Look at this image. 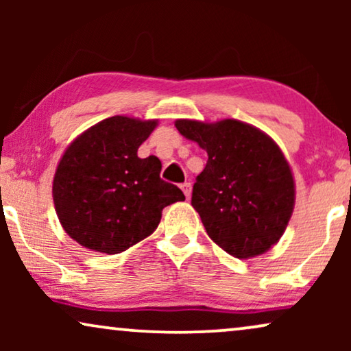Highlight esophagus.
I'll list each match as a JSON object with an SVG mask.
<instances>
[{"label": "esophagus", "mask_w": 351, "mask_h": 351, "mask_svg": "<svg viewBox=\"0 0 351 351\" xmlns=\"http://www.w3.org/2000/svg\"><path fill=\"white\" fill-rule=\"evenodd\" d=\"M180 189H182V191H184V195L186 196V199H189L191 195V184H189V182H186V184H182Z\"/></svg>", "instance_id": "obj_1"}]
</instances>
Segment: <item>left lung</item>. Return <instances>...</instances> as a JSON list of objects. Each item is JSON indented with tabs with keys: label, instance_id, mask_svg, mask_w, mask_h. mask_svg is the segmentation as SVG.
I'll return each instance as SVG.
<instances>
[{
	"label": "left lung",
	"instance_id": "obj_1",
	"mask_svg": "<svg viewBox=\"0 0 351 351\" xmlns=\"http://www.w3.org/2000/svg\"><path fill=\"white\" fill-rule=\"evenodd\" d=\"M176 128L208 152L191 206L209 238L237 258L275 246L295 204L294 177L276 142L238 119H177Z\"/></svg>",
	"mask_w": 351,
	"mask_h": 351
}]
</instances>
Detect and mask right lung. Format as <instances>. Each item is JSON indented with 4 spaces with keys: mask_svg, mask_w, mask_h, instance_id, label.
Listing matches in <instances>:
<instances>
[{
    "mask_svg": "<svg viewBox=\"0 0 351 351\" xmlns=\"http://www.w3.org/2000/svg\"><path fill=\"white\" fill-rule=\"evenodd\" d=\"M158 119L112 117L80 134L57 165L52 198L65 233L86 249L119 254L155 232L166 206L184 201L137 150Z\"/></svg>",
    "mask_w": 351,
    "mask_h": 351,
    "instance_id": "obj_1",
    "label": "right lung"
}]
</instances>
